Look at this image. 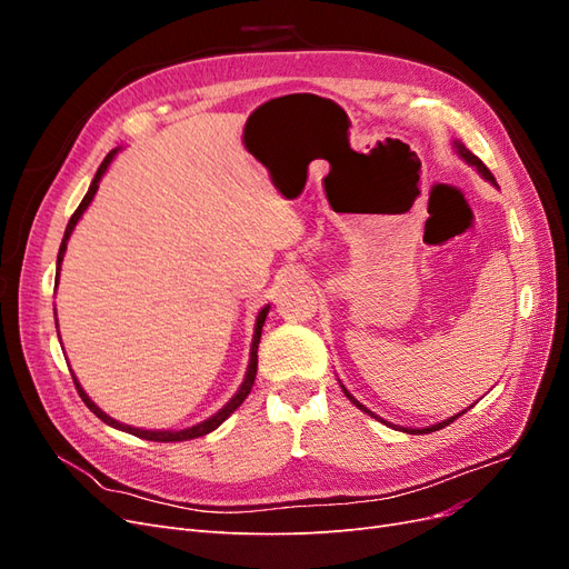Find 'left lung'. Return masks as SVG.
I'll return each mask as SVG.
<instances>
[{
	"mask_svg": "<svg viewBox=\"0 0 569 569\" xmlns=\"http://www.w3.org/2000/svg\"><path fill=\"white\" fill-rule=\"evenodd\" d=\"M453 149H456V153H458V157H460L465 163H470V166H475V168H477V173H479L481 178H485V180H487V182H491V184H496V180H493V176H491V170H489L485 163H481V161L475 157V153H472L468 147H465V144H462V142H458V140H453ZM339 385H341V382H339ZM341 391L347 393V399H349V401H351L356 408H360V410H363V412H368V416H372L375 420H380V422L389 425V422H387V420H382L380 416H375V412H372V410H368L363 403L356 401V399H353V393H349V389L343 387V385H341ZM470 408H472V406H470ZM462 412H468V408L460 410L458 416L446 418V420H441V422H437V425H429V427H416V429H412V427H396V429H403L406 435H429V432H437V429H443L446 425H451L453 420H458V418L462 416ZM391 427H393V425H391Z\"/></svg>",
	"mask_w": 569,
	"mask_h": 569,
	"instance_id": "obj_1",
	"label": "left lung"
}]
</instances>
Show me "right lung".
<instances>
[{"mask_svg": "<svg viewBox=\"0 0 569 569\" xmlns=\"http://www.w3.org/2000/svg\"><path fill=\"white\" fill-rule=\"evenodd\" d=\"M118 151H120V147H116L113 151H109V157H107L104 161H101V166L97 168V176H94V180H92V184H90V189H88V194H84V199L80 201L76 213L71 216V220H68L63 239H61V247H59V256H57V287H59V272H61V263H63V256H66L68 239H71V234H73V230H76V226H78V220L82 218V213L88 211V206L92 203V199H94V194H97V189H99V182H101V178H104V173L109 170V166H111V161L116 159ZM268 311H270V303L263 306L261 311H258V316H256L253 339H251V351H249V366H247V372H244V382L239 385L237 393H234L232 399H230L226 406H222L218 412H213L211 418H206V420H201V422H197V425H192V427H184V429H142V427H130V425H123V422L113 420L111 416H107V412L101 410V408L90 399L88 393H84V389H82L80 382H78V377L71 372V375H73V382H76V389H78V393H80V399L84 401V406H88L101 422H107V425L113 427V429H120V432H128V435H134V437L147 439V441H187V439H197V437L209 435V432H213V429H218L222 422H226L239 406L244 403V399H247L251 387H253L256 370H258V341H261V332H263V322H266ZM57 332H59V320H57Z\"/></svg>", "mask_w": 569, "mask_h": 569, "instance_id": "obj_1", "label": "right lung"}]
</instances>
